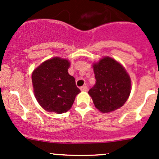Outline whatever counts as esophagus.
Masks as SVG:
<instances>
[{"label":"esophagus","mask_w":159,"mask_h":159,"mask_svg":"<svg viewBox=\"0 0 159 159\" xmlns=\"http://www.w3.org/2000/svg\"><path fill=\"white\" fill-rule=\"evenodd\" d=\"M81 91H88V87L87 86H82V87H81Z\"/></svg>","instance_id":"1"}]
</instances>
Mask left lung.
I'll list each match as a JSON object with an SVG mask.
<instances>
[{
    "label": "left lung",
    "mask_w": 159,
    "mask_h": 159,
    "mask_svg": "<svg viewBox=\"0 0 159 159\" xmlns=\"http://www.w3.org/2000/svg\"><path fill=\"white\" fill-rule=\"evenodd\" d=\"M93 68L96 83L89 94L94 106L103 113L122 107L131 92V79L125 69L108 57L94 64Z\"/></svg>",
    "instance_id": "8db88e82"
}]
</instances>
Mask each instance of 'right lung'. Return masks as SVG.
I'll list each match as a JSON object with an SVG mask.
<instances>
[{"mask_svg": "<svg viewBox=\"0 0 159 159\" xmlns=\"http://www.w3.org/2000/svg\"><path fill=\"white\" fill-rule=\"evenodd\" d=\"M69 66L66 59L54 57L41 64L32 73L35 98L44 110L57 114L67 112L81 92L75 78L68 74Z\"/></svg>", "mask_w": 159, "mask_h": 159, "instance_id": "add662e5", "label": "right lung"}]
</instances>
